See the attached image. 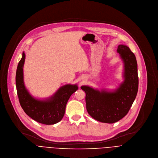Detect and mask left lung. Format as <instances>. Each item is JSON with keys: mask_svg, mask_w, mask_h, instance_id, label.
Masks as SVG:
<instances>
[{"mask_svg": "<svg viewBox=\"0 0 158 158\" xmlns=\"http://www.w3.org/2000/svg\"><path fill=\"white\" fill-rule=\"evenodd\" d=\"M117 51L124 64V81L113 91L95 89L88 86L81 88L86 93V109L97 121L114 123L127 115L136 98L139 88L137 62L130 49L120 44Z\"/></svg>", "mask_w": 158, "mask_h": 158, "instance_id": "left-lung-1", "label": "left lung"}]
</instances>
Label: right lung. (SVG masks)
Returning a JSON list of instances; mask_svg holds the SVG:
<instances>
[{"label":"right lung","instance_id":"add662e5","mask_svg":"<svg viewBox=\"0 0 158 158\" xmlns=\"http://www.w3.org/2000/svg\"><path fill=\"white\" fill-rule=\"evenodd\" d=\"M25 54L18 63L16 73V86L19 103L24 112L31 119L44 124L60 122L65 112L67 103L72 94L78 89L77 85H66L60 87L51 97L44 100L34 98L27 89L23 80Z\"/></svg>","mask_w":158,"mask_h":158}]
</instances>
